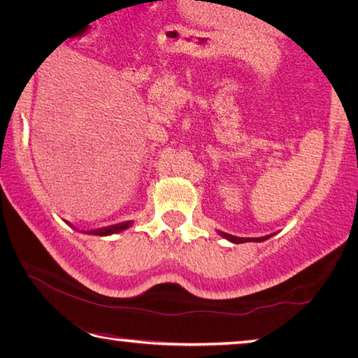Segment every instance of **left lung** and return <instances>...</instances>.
<instances>
[{
  "instance_id": "obj_1",
  "label": "left lung",
  "mask_w": 358,
  "mask_h": 358,
  "mask_svg": "<svg viewBox=\"0 0 358 358\" xmlns=\"http://www.w3.org/2000/svg\"><path fill=\"white\" fill-rule=\"evenodd\" d=\"M224 238H227L229 241H232V243H245V241H251V240H254V241H264V240H266L270 237H262V238H240V237H234V235H229V234H226V232H220Z\"/></svg>"
}]
</instances>
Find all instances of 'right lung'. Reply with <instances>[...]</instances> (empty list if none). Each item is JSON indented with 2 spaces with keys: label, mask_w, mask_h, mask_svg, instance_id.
I'll use <instances>...</instances> for the list:
<instances>
[{
  "label": "right lung",
  "mask_w": 358,
  "mask_h": 358,
  "mask_svg": "<svg viewBox=\"0 0 358 358\" xmlns=\"http://www.w3.org/2000/svg\"><path fill=\"white\" fill-rule=\"evenodd\" d=\"M131 226V222H121V224H115V226H110V227H106V229H99V230H93V232H90V234H93V235H110V234H117V232H121V230H124V229H128Z\"/></svg>",
  "instance_id": "obj_1"
}]
</instances>
